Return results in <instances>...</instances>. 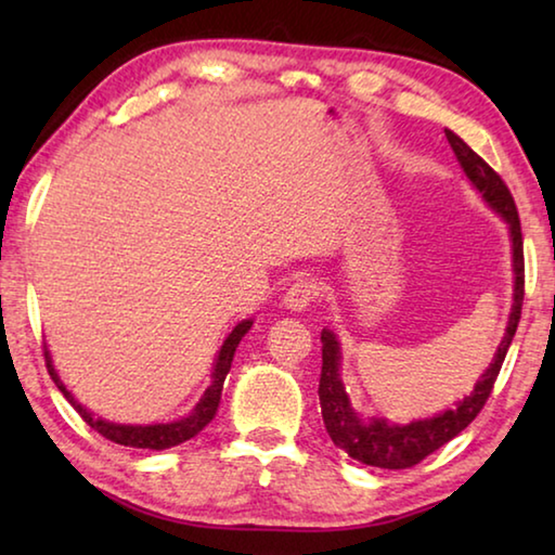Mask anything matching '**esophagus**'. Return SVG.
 I'll return each instance as SVG.
<instances>
[{"label": "esophagus", "mask_w": 555, "mask_h": 555, "mask_svg": "<svg viewBox=\"0 0 555 555\" xmlns=\"http://www.w3.org/2000/svg\"><path fill=\"white\" fill-rule=\"evenodd\" d=\"M318 296H321V288H318L315 281L311 279H296L294 284L286 288L284 294V306L288 311H306V308H311Z\"/></svg>", "instance_id": "obj_1"}]
</instances>
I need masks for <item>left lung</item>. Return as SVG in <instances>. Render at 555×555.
I'll return each instance as SVG.
<instances>
[{"instance_id": "obj_1", "label": "left lung", "mask_w": 555, "mask_h": 555, "mask_svg": "<svg viewBox=\"0 0 555 555\" xmlns=\"http://www.w3.org/2000/svg\"><path fill=\"white\" fill-rule=\"evenodd\" d=\"M446 139L448 144L453 146L457 162L465 168L469 181L477 185V191L485 195V201L490 203L506 222H509L512 249H514V274H516L514 308L509 315V325H506L504 340L494 354V362L490 364V370L482 374V379L477 382L475 391L469 393L465 401H460L455 409H448L436 418L413 421L409 426H389L384 418L364 424V421L354 416V411L350 409V399H347L345 387L340 382V374H337V367H340V347H337V340L331 331L321 333L323 370H321V384H318V397H321L325 430L337 448H343L347 455L372 467L406 469V467L418 465L421 460L428 457L430 453H436V450L443 448L448 440H453L460 430H465L469 424H473L477 413L485 409L487 399H490L494 382L500 377L506 350H509L516 325H519V318H521L524 237H521L519 210H516L512 191L502 181V176L496 173L482 156H477L457 134L446 129Z\"/></svg>"}]
</instances>
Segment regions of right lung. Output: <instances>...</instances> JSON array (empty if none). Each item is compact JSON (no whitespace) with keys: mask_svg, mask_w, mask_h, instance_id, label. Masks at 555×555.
Returning <instances> with one entry per match:
<instances>
[{"mask_svg":"<svg viewBox=\"0 0 555 555\" xmlns=\"http://www.w3.org/2000/svg\"><path fill=\"white\" fill-rule=\"evenodd\" d=\"M251 327V321H244L240 323L234 331L230 333L228 340H224L222 350L218 354V364H215V374H212V384L208 387V391L203 393V399L198 401V406L193 409V413L188 418L176 421V424H158V426H117V424H107V421L95 418L90 411H86L80 406L78 401L70 397V391L63 387V382L59 379V374H55L53 364L49 360V352L43 350L46 357V370H49L51 379L55 382V387L63 391V397L73 403V409L80 413L82 421L92 428L98 430L100 436H105L107 440L117 446H127V448H149V450H166L171 446L178 443H185V440H191L193 436H198L201 430L210 424L215 411H218V403H220V393H222V384L224 377H228V372L232 367V357L234 350H237L240 340L244 337Z\"/></svg>","mask_w":555,"mask_h":555,"instance_id":"right-lung-1","label":"right lung"}]
</instances>
